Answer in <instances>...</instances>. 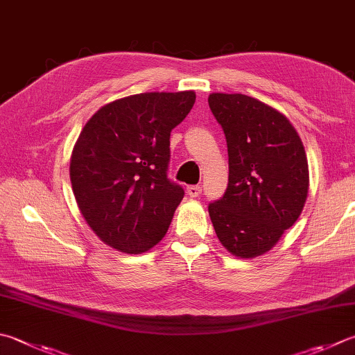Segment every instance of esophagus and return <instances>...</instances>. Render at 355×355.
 I'll use <instances>...</instances> for the list:
<instances>
[{
  "label": "esophagus",
  "mask_w": 355,
  "mask_h": 355,
  "mask_svg": "<svg viewBox=\"0 0 355 355\" xmlns=\"http://www.w3.org/2000/svg\"><path fill=\"white\" fill-rule=\"evenodd\" d=\"M187 193H189L190 198H198V196H200V193H202V187L190 185V187H187Z\"/></svg>",
  "instance_id": "esophagus-1"
}]
</instances>
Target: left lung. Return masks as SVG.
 Instances as JSON below:
<instances>
[{
    "label": "left lung",
    "mask_w": 355,
    "mask_h": 355,
    "mask_svg": "<svg viewBox=\"0 0 355 355\" xmlns=\"http://www.w3.org/2000/svg\"><path fill=\"white\" fill-rule=\"evenodd\" d=\"M209 105L229 150V185L209 205L211 224L233 257L257 258L302 215L309 190L304 146L289 119L258 98L211 92Z\"/></svg>",
    "instance_id": "8db88e82"
}]
</instances>
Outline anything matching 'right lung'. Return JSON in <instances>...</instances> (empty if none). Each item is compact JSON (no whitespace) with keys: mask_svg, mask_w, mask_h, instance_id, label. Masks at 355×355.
<instances>
[{"mask_svg":"<svg viewBox=\"0 0 355 355\" xmlns=\"http://www.w3.org/2000/svg\"><path fill=\"white\" fill-rule=\"evenodd\" d=\"M195 91L142 92L94 112L72 148L69 176L86 224L112 249L139 255L168 230L184 190L166 178L170 132Z\"/></svg>","mask_w":355,"mask_h":355,"instance_id":"right-lung-1","label":"right lung"}]
</instances>
